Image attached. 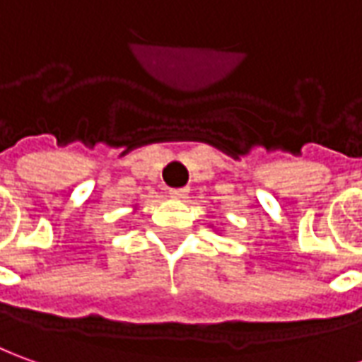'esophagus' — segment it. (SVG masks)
Segmentation results:
<instances>
[{"label":"esophagus","instance_id":"esophagus-1","mask_svg":"<svg viewBox=\"0 0 362 362\" xmlns=\"http://www.w3.org/2000/svg\"><path fill=\"white\" fill-rule=\"evenodd\" d=\"M169 195L173 197V199H185L189 195V189L187 187H181V189H171L169 191Z\"/></svg>","mask_w":362,"mask_h":362}]
</instances>
